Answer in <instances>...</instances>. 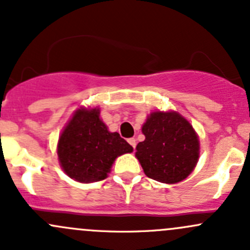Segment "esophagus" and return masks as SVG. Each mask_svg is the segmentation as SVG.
Returning <instances> with one entry per match:
<instances>
[{"instance_id":"obj_1","label":"esophagus","mask_w":250,"mask_h":250,"mask_svg":"<svg viewBox=\"0 0 250 250\" xmlns=\"http://www.w3.org/2000/svg\"><path fill=\"white\" fill-rule=\"evenodd\" d=\"M128 143L130 144V146H132L133 148H135V146H137V141H135L134 138H130V139H128Z\"/></svg>"}]
</instances>
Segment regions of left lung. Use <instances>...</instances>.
<instances>
[{
    "label": "left lung",
    "mask_w": 250,
    "mask_h": 250,
    "mask_svg": "<svg viewBox=\"0 0 250 250\" xmlns=\"http://www.w3.org/2000/svg\"><path fill=\"white\" fill-rule=\"evenodd\" d=\"M145 140L137 145L135 157L146 176L165 184L188 178L200 157L197 133L175 111H155L143 125Z\"/></svg>",
    "instance_id": "obj_1"
}]
</instances>
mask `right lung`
I'll return each mask as SVG.
<instances>
[{
    "label": "right lung",
    "instance_id": "add662e5",
    "mask_svg": "<svg viewBox=\"0 0 250 250\" xmlns=\"http://www.w3.org/2000/svg\"><path fill=\"white\" fill-rule=\"evenodd\" d=\"M57 151L62 170L88 184L107 178L116 158L133 147L117 132H109L98 107H81L60 134Z\"/></svg>",
    "mask_w": 250,
    "mask_h": 250
}]
</instances>
